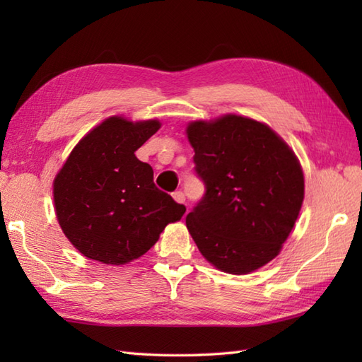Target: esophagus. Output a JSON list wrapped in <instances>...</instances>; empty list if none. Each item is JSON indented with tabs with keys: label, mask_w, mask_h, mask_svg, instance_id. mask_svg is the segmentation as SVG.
I'll return each mask as SVG.
<instances>
[{
	"label": "esophagus",
	"mask_w": 362,
	"mask_h": 362,
	"mask_svg": "<svg viewBox=\"0 0 362 362\" xmlns=\"http://www.w3.org/2000/svg\"><path fill=\"white\" fill-rule=\"evenodd\" d=\"M173 197H174V201H175V202H179V204H185V194H183L182 191H175V193H173Z\"/></svg>",
	"instance_id": "esophagus-1"
}]
</instances>
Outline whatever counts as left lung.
I'll use <instances>...</instances> for the list:
<instances>
[{
    "label": "left lung",
    "mask_w": 362,
    "mask_h": 362,
    "mask_svg": "<svg viewBox=\"0 0 362 362\" xmlns=\"http://www.w3.org/2000/svg\"><path fill=\"white\" fill-rule=\"evenodd\" d=\"M205 194L187 227L206 261L249 274L281 250L305 196L303 171L289 146L263 122L224 115L187 127Z\"/></svg>",
    "instance_id": "obj_1"
}]
</instances>
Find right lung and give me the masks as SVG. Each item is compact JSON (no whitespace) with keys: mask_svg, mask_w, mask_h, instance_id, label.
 I'll return each instance as SVG.
<instances>
[{"mask_svg":"<svg viewBox=\"0 0 362 362\" xmlns=\"http://www.w3.org/2000/svg\"><path fill=\"white\" fill-rule=\"evenodd\" d=\"M160 126L157 119L107 118L76 144L54 179L60 228L83 257L130 263L187 211L156 187L151 165L135 157Z\"/></svg>","mask_w":362,"mask_h":362,"instance_id":"add662e5","label":"right lung"}]
</instances>
